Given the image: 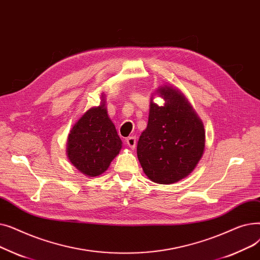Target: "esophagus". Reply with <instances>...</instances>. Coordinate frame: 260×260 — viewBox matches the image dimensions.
Listing matches in <instances>:
<instances>
[{"label": "esophagus", "instance_id": "34e87169", "mask_svg": "<svg viewBox=\"0 0 260 260\" xmlns=\"http://www.w3.org/2000/svg\"><path fill=\"white\" fill-rule=\"evenodd\" d=\"M126 144L129 146V148L134 149L136 147V144H137V139H136L135 136H132V137H128L126 139Z\"/></svg>", "mask_w": 260, "mask_h": 260}]
</instances>
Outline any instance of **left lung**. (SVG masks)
<instances>
[{
    "label": "left lung",
    "instance_id": "left-lung-1",
    "mask_svg": "<svg viewBox=\"0 0 260 260\" xmlns=\"http://www.w3.org/2000/svg\"><path fill=\"white\" fill-rule=\"evenodd\" d=\"M154 93L165 100V105L155 103L152 95L137 156L144 174L153 182L172 184L185 178L198 165L206 147V132L195 109L178 88L165 84Z\"/></svg>",
    "mask_w": 260,
    "mask_h": 260
}]
</instances>
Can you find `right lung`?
I'll list each match as a JSON object with an SVG mask.
<instances>
[{"label": "right lung", "mask_w": 260, "mask_h": 260, "mask_svg": "<svg viewBox=\"0 0 260 260\" xmlns=\"http://www.w3.org/2000/svg\"><path fill=\"white\" fill-rule=\"evenodd\" d=\"M101 94L99 106L90 107L73 126L67 138L66 154L72 165L84 176L103 174L122 148V141Z\"/></svg>", "instance_id": "obj_1"}]
</instances>
